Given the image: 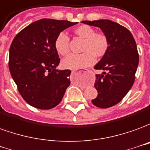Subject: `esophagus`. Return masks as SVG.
Masks as SVG:
<instances>
[{"instance_id": "obj_1", "label": "esophagus", "mask_w": 150, "mask_h": 150, "mask_svg": "<svg viewBox=\"0 0 150 150\" xmlns=\"http://www.w3.org/2000/svg\"><path fill=\"white\" fill-rule=\"evenodd\" d=\"M83 72L84 73H90V70H88V69L84 70ZM73 73H76V70H73Z\"/></svg>"}]
</instances>
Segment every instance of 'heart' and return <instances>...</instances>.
<instances>
[{"label": "heart", "mask_w": 150, "mask_h": 150, "mask_svg": "<svg viewBox=\"0 0 150 150\" xmlns=\"http://www.w3.org/2000/svg\"><path fill=\"white\" fill-rule=\"evenodd\" d=\"M73 34L83 39L81 54H71L62 60V66L65 69H77L89 67L94 64L95 59L103 58L110 47L109 39L103 32H95L92 26L81 25L74 28ZM69 36L64 33H60L56 36L54 42L55 49L58 54L66 56L69 52Z\"/></svg>", "instance_id": "1"}]
</instances>
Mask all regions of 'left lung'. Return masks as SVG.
Listing matches in <instances>:
<instances>
[{"mask_svg": "<svg viewBox=\"0 0 150 150\" xmlns=\"http://www.w3.org/2000/svg\"><path fill=\"white\" fill-rule=\"evenodd\" d=\"M81 22L99 27L109 39L108 52L94 66L95 69L104 72L96 74L94 86L98 96L92 103L99 108L113 107L124 98L134 83L139 63L137 43L129 30L111 20Z\"/></svg>", "mask_w": 150, "mask_h": 150, "instance_id": "1", "label": "left lung"}]
</instances>
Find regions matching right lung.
<instances>
[{
    "label": "right lung",
    "instance_id": "1",
    "mask_svg": "<svg viewBox=\"0 0 150 150\" xmlns=\"http://www.w3.org/2000/svg\"><path fill=\"white\" fill-rule=\"evenodd\" d=\"M75 24L40 19L22 29L12 41L9 71L21 96L30 106L48 110L62 100L70 85L71 71L56 69L60 59L54 42L62 30Z\"/></svg>",
    "mask_w": 150,
    "mask_h": 150
}]
</instances>
